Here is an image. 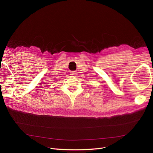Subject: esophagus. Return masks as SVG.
Returning a JSON list of instances; mask_svg holds the SVG:
<instances>
[{
	"label": "esophagus",
	"mask_w": 153,
	"mask_h": 153,
	"mask_svg": "<svg viewBox=\"0 0 153 153\" xmlns=\"http://www.w3.org/2000/svg\"><path fill=\"white\" fill-rule=\"evenodd\" d=\"M76 72L75 71H71V72H70V75H72V76H75V75H76Z\"/></svg>",
	"instance_id": "esophagus-1"
}]
</instances>
